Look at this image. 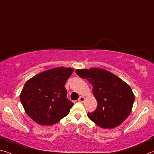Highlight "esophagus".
I'll return each mask as SVG.
<instances>
[{
  "mask_svg": "<svg viewBox=\"0 0 154 154\" xmlns=\"http://www.w3.org/2000/svg\"><path fill=\"white\" fill-rule=\"evenodd\" d=\"M84 100H85V97L81 96V97H80L79 98V99H78V101H79V102H84Z\"/></svg>",
  "mask_w": 154,
  "mask_h": 154,
  "instance_id": "34e87169",
  "label": "esophagus"
}]
</instances>
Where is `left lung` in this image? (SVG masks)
<instances>
[{
    "label": "left lung",
    "instance_id": "1",
    "mask_svg": "<svg viewBox=\"0 0 154 154\" xmlns=\"http://www.w3.org/2000/svg\"><path fill=\"white\" fill-rule=\"evenodd\" d=\"M78 76L92 84L97 101V109L88 116L104 129L119 126L128 118L132 109L134 95L125 82L108 70L101 68L76 70Z\"/></svg>",
    "mask_w": 154,
    "mask_h": 154
}]
</instances>
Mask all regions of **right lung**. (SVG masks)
<instances>
[{
  "label": "right lung",
  "mask_w": 154,
  "mask_h": 154,
  "mask_svg": "<svg viewBox=\"0 0 154 154\" xmlns=\"http://www.w3.org/2000/svg\"><path fill=\"white\" fill-rule=\"evenodd\" d=\"M72 68L59 67L44 71L25 83L20 99L26 113L36 123L51 125L69 113L73 103L64 87Z\"/></svg>",
  "instance_id": "add662e5"
}]
</instances>
